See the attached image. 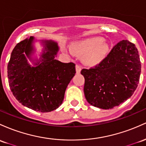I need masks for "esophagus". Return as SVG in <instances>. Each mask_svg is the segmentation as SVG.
<instances>
[{
    "label": "esophagus",
    "instance_id": "34e87169",
    "mask_svg": "<svg viewBox=\"0 0 146 146\" xmlns=\"http://www.w3.org/2000/svg\"><path fill=\"white\" fill-rule=\"evenodd\" d=\"M76 73H80L81 71V66L79 64H76Z\"/></svg>",
    "mask_w": 146,
    "mask_h": 146
}]
</instances>
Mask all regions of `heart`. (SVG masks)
Returning <instances> with one entry per match:
<instances>
[{"mask_svg": "<svg viewBox=\"0 0 146 146\" xmlns=\"http://www.w3.org/2000/svg\"><path fill=\"white\" fill-rule=\"evenodd\" d=\"M72 49L78 55H85L84 60L91 65L97 64L105 58L108 50V46L100 37H94L77 42L72 46Z\"/></svg>", "mask_w": 146, "mask_h": 146, "instance_id": "1", "label": "heart"}]
</instances>
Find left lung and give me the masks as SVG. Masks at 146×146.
Here are the masks:
<instances>
[{"instance_id":"8db88e82","label":"left lung","mask_w":146,"mask_h":146,"mask_svg":"<svg viewBox=\"0 0 146 146\" xmlns=\"http://www.w3.org/2000/svg\"><path fill=\"white\" fill-rule=\"evenodd\" d=\"M141 61L135 45L123 40L98 64L83 68L84 93L87 102L103 110L118 106L130 98L140 78Z\"/></svg>"}]
</instances>
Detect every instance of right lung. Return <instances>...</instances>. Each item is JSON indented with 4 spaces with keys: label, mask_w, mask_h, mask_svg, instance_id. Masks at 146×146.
<instances>
[{
    "label": "right lung",
    "mask_w": 146,
    "mask_h": 146,
    "mask_svg": "<svg viewBox=\"0 0 146 146\" xmlns=\"http://www.w3.org/2000/svg\"><path fill=\"white\" fill-rule=\"evenodd\" d=\"M33 40L30 36L14 47L7 65L8 82L20 103L35 111L49 112L62 105L67 86L76 73V64L55 60L57 44L45 41L41 60L35 64L36 66H31L26 57L31 60Z\"/></svg>",
    "instance_id": "add662e5"
}]
</instances>
